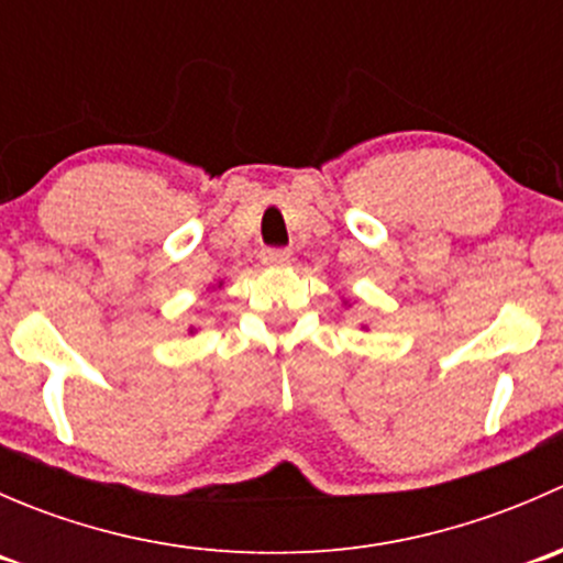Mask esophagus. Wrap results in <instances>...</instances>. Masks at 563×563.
Instances as JSON below:
<instances>
[{"mask_svg":"<svg viewBox=\"0 0 563 563\" xmlns=\"http://www.w3.org/2000/svg\"><path fill=\"white\" fill-rule=\"evenodd\" d=\"M261 261L266 266H286L291 261V250H283V247H269L261 253Z\"/></svg>","mask_w":563,"mask_h":563,"instance_id":"esophagus-1","label":"esophagus"}]
</instances>
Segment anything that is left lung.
Wrapping results in <instances>:
<instances>
[{"mask_svg":"<svg viewBox=\"0 0 563 563\" xmlns=\"http://www.w3.org/2000/svg\"><path fill=\"white\" fill-rule=\"evenodd\" d=\"M343 305H349V299H343ZM349 308H351V305H349ZM362 329H367V323H362Z\"/></svg>","mask_w":563,"mask_h":563,"instance_id":"8db88e82","label":"left lung"}]
</instances>
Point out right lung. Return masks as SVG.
<instances>
[{
  "instance_id": "1",
  "label": "right lung",
  "mask_w": 563,
  "mask_h": 563,
  "mask_svg": "<svg viewBox=\"0 0 563 563\" xmlns=\"http://www.w3.org/2000/svg\"><path fill=\"white\" fill-rule=\"evenodd\" d=\"M218 288H223V280H220L218 286H212V291H218ZM196 332H198V329H196V327H190V334H196Z\"/></svg>"
}]
</instances>
